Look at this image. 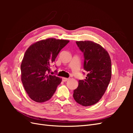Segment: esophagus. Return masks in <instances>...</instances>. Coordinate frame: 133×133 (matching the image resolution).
<instances>
[{
    "mask_svg": "<svg viewBox=\"0 0 133 133\" xmlns=\"http://www.w3.org/2000/svg\"><path fill=\"white\" fill-rule=\"evenodd\" d=\"M69 79V78H62V80L63 82H66L67 80H68Z\"/></svg>",
    "mask_w": 133,
    "mask_h": 133,
    "instance_id": "34e87169",
    "label": "esophagus"
}]
</instances>
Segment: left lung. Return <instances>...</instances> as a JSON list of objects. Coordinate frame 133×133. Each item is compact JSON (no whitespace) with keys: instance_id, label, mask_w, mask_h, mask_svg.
I'll list each match as a JSON object with an SVG mask.
<instances>
[{"instance_id":"1","label":"left lung","mask_w":133,"mask_h":133,"mask_svg":"<svg viewBox=\"0 0 133 133\" xmlns=\"http://www.w3.org/2000/svg\"><path fill=\"white\" fill-rule=\"evenodd\" d=\"M84 53V69L86 78L79 80L73 98L84 107L98 103L107 89L111 77V63L108 51L99 44L91 41L76 42Z\"/></svg>"}]
</instances>
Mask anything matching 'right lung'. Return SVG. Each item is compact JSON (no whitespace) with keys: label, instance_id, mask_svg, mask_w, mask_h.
Listing matches in <instances>:
<instances>
[{"label":"right lung","instance_id":"right-lung-1","mask_svg":"<svg viewBox=\"0 0 133 133\" xmlns=\"http://www.w3.org/2000/svg\"><path fill=\"white\" fill-rule=\"evenodd\" d=\"M68 40L48 38L36 42L26 50L22 62L21 80L30 98L38 103L49 100L62 79L49 74L50 66Z\"/></svg>","mask_w":133,"mask_h":133}]
</instances>
